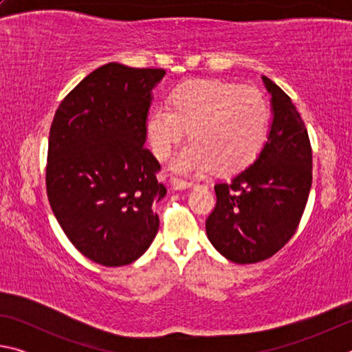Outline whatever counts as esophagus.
<instances>
[{
    "label": "esophagus",
    "mask_w": 352,
    "mask_h": 352,
    "mask_svg": "<svg viewBox=\"0 0 352 352\" xmlns=\"http://www.w3.org/2000/svg\"><path fill=\"white\" fill-rule=\"evenodd\" d=\"M170 183H172V188H174V189H186V188H190L194 184L192 182H188V180H184V178H180V177H172Z\"/></svg>",
    "instance_id": "1"
}]
</instances>
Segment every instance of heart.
<instances>
[{
    "mask_svg": "<svg viewBox=\"0 0 352 352\" xmlns=\"http://www.w3.org/2000/svg\"><path fill=\"white\" fill-rule=\"evenodd\" d=\"M270 126V105L258 88L222 80L184 82L169 105L155 107L147 122L152 151L166 158L172 147L188 142L172 160L178 172L208 168L234 172L252 163L264 146Z\"/></svg>",
    "mask_w": 352,
    "mask_h": 352,
    "instance_id": "heart-1",
    "label": "heart"
}]
</instances>
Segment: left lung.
Wrapping results in <instances>:
<instances>
[{
  "instance_id": "left-lung-1",
  "label": "left lung",
  "mask_w": 352,
  "mask_h": 352,
  "mask_svg": "<svg viewBox=\"0 0 352 352\" xmlns=\"http://www.w3.org/2000/svg\"><path fill=\"white\" fill-rule=\"evenodd\" d=\"M273 121L264 147L247 169L217 183L206 236L236 264H254L279 252L300 225L312 186V148L290 98L262 76Z\"/></svg>"
}]
</instances>
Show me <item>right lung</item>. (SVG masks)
<instances>
[{"label":"right lung","instance_id":"1","mask_svg":"<svg viewBox=\"0 0 352 352\" xmlns=\"http://www.w3.org/2000/svg\"><path fill=\"white\" fill-rule=\"evenodd\" d=\"M164 69L107 63L68 93L50 130L47 199L71 243L105 267L132 264L158 233L166 195L144 147L152 90Z\"/></svg>","mask_w":352,"mask_h":352}]
</instances>
